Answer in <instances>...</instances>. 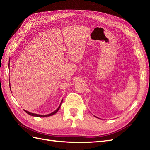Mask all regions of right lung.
I'll return each instance as SVG.
<instances>
[{
  "mask_svg": "<svg viewBox=\"0 0 150 150\" xmlns=\"http://www.w3.org/2000/svg\"><path fill=\"white\" fill-rule=\"evenodd\" d=\"M10 89H11V84H10ZM62 101H63V99H62V100H61V103H60V104H59V107L57 108V110H55V111H54V112H51V113H50V114L46 115H38V114H35V113H32V112H29V111H26V110H24V111H25L26 113H28V115H30V116H35V117H47V116H52V115H55V114H56V113L58 111V110H59V108H61V104H62Z\"/></svg>",
  "mask_w": 150,
  "mask_h": 150,
  "instance_id": "obj_1",
  "label": "right lung"
}]
</instances>
